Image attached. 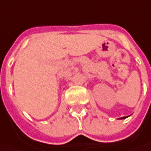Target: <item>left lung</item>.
I'll list each match as a JSON object with an SVG mask.
<instances>
[{
  "mask_svg": "<svg viewBox=\"0 0 151 151\" xmlns=\"http://www.w3.org/2000/svg\"><path fill=\"white\" fill-rule=\"evenodd\" d=\"M127 117H128V116H123V117H121V118H118V119H120V120H122V119H126L127 118Z\"/></svg>",
  "mask_w": 151,
  "mask_h": 151,
  "instance_id": "left-lung-1",
  "label": "left lung"
}]
</instances>
